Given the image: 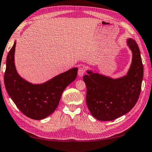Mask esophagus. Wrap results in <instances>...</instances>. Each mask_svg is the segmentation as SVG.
Wrapping results in <instances>:
<instances>
[{"label": "esophagus", "mask_w": 152, "mask_h": 152, "mask_svg": "<svg viewBox=\"0 0 152 152\" xmlns=\"http://www.w3.org/2000/svg\"><path fill=\"white\" fill-rule=\"evenodd\" d=\"M85 73V70L84 68H83V67L79 68V69H78V75L79 77L83 76Z\"/></svg>", "instance_id": "obj_1"}]
</instances>
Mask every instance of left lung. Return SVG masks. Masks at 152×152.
Returning <instances> with one entry per match:
<instances>
[{
	"label": "left lung",
	"instance_id": "1",
	"mask_svg": "<svg viewBox=\"0 0 152 152\" xmlns=\"http://www.w3.org/2000/svg\"><path fill=\"white\" fill-rule=\"evenodd\" d=\"M128 45L133 58L127 75L113 79L88 71V75L83 77L87 87V105L91 114L99 121H113L124 115L138 100L144 67L136 42L129 39Z\"/></svg>",
	"mask_w": 152,
	"mask_h": 152
}]
</instances>
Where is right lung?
<instances>
[{
	"label": "right lung",
	"mask_w": 152,
	"mask_h": 152,
	"mask_svg": "<svg viewBox=\"0 0 152 152\" xmlns=\"http://www.w3.org/2000/svg\"><path fill=\"white\" fill-rule=\"evenodd\" d=\"M15 46L16 42L7 56L4 77L5 88L24 115L34 120L44 119L58 107L63 91L76 79L77 68L71 69L44 84H31L16 72L14 65Z\"/></svg>",
	"instance_id": "obj_1"
}]
</instances>
